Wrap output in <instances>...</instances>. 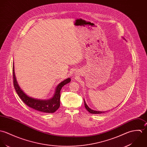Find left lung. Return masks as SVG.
I'll return each instance as SVG.
<instances>
[{
    "label": "left lung",
    "instance_id": "1",
    "mask_svg": "<svg viewBox=\"0 0 147 147\" xmlns=\"http://www.w3.org/2000/svg\"><path fill=\"white\" fill-rule=\"evenodd\" d=\"M123 38L124 40H125V39H124V38H123ZM84 103H85V107L86 109L88 111V112H89L90 113H91V114H102V113H104L107 112V111H95V110H93L91 109L88 107V106L86 105V102H85V99H84Z\"/></svg>",
    "mask_w": 147,
    "mask_h": 147
}]
</instances>
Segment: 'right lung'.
I'll use <instances>...</instances> for the list:
<instances>
[{"mask_svg":"<svg viewBox=\"0 0 147 147\" xmlns=\"http://www.w3.org/2000/svg\"><path fill=\"white\" fill-rule=\"evenodd\" d=\"M13 78L15 89L23 102L32 109L46 113H53L57 110H58L60 106L61 90L65 85L69 83L71 81V79L68 78L59 83L55 89L53 96L51 98L49 99H39L28 96L24 92V91H23V90L20 88L15 77L14 63L13 65Z\"/></svg>","mask_w":147,"mask_h":147,"instance_id":"obj_1","label":"right lung"}]
</instances>
